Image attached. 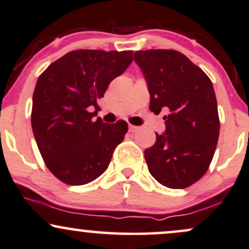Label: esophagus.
<instances>
[{
	"mask_svg": "<svg viewBox=\"0 0 249 249\" xmlns=\"http://www.w3.org/2000/svg\"><path fill=\"white\" fill-rule=\"evenodd\" d=\"M128 131H130V132H137V131H139V127L134 126L132 124H128Z\"/></svg>",
	"mask_w": 249,
	"mask_h": 249,
	"instance_id": "obj_1",
	"label": "esophagus"
}]
</instances>
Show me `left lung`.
I'll return each instance as SVG.
<instances>
[{"label": "left lung", "instance_id": "obj_1", "mask_svg": "<svg viewBox=\"0 0 249 249\" xmlns=\"http://www.w3.org/2000/svg\"><path fill=\"white\" fill-rule=\"evenodd\" d=\"M150 92V110L164 116L166 131L156 133L145 160L153 178L170 188H186L206 173L219 139L220 121L212 82L177 50L136 51Z\"/></svg>", "mask_w": 249, "mask_h": 249}]
</instances>
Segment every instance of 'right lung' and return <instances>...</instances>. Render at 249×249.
Masks as SVG:
<instances>
[{
  "label": "right lung",
  "instance_id": "add662e5",
  "mask_svg": "<svg viewBox=\"0 0 249 249\" xmlns=\"http://www.w3.org/2000/svg\"><path fill=\"white\" fill-rule=\"evenodd\" d=\"M132 59V51L73 50L37 79L33 132L47 167L64 184L78 186L98 178L124 139L126 122L110 125L93 117L108 84Z\"/></svg>",
  "mask_w": 249,
  "mask_h": 249
}]
</instances>
